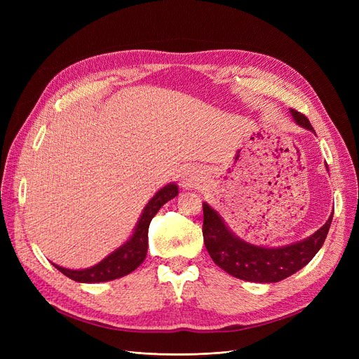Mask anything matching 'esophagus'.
Returning <instances> with one entry per match:
<instances>
[{"label": "esophagus", "mask_w": 359, "mask_h": 359, "mask_svg": "<svg viewBox=\"0 0 359 359\" xmlns=\"http://www.w3.org/2000/svg\"><path fill=\"white\" fill-rule=\"evenodd\" d=\"M196 184H198V180H196V177H193L191 173H187V175L182 178V187L193 189Z\"/></svg>", "instance_id": "34e87169"}]
</instances>
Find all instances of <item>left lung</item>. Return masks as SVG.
<instances>
[{
  "mask_svg": "<svg viewBox=\"0 0 359 359\" xmlns=\"http://www.w3.org/2000/svg\"><path fill=\"white\" fill-rule=\"evenodd\" d=\"M290 112L299 126L313 130L306 115L295 109H290ZM202 206L203 243L214 264L227 274L255 283H277L306 266L323 245L332 222L331 215L318 232L297 244L281 248H265L236 238L227 229L219 214L206 203Z\"/></svg>",
  "mask_w": 359,
  "mask_h": 359,
  "instance_id": "obj_1",
  "label": "left lung"
}]
</instances>
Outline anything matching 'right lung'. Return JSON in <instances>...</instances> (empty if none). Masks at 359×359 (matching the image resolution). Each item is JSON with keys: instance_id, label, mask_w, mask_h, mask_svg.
I'll return each mask as SVG.
<instances>
[{"instance_id": "right-lung-1", "label": "right lung", "mask_w": 359, "mask_h": 359, "mask_svg": "<svg viewBox=\"0 0 359 359\" xmlns=\"http://www.w3.org/2000/svg\"><path fill=\"white\" fill-rule=\"evenodd\" d=\"M177 194L178 187L175 184H169V186L163 187L160 191H157L156 196L151 199L144 208V212L140 215L135 233L130 238V241H127L121 248H118L116 252L103 259L100 264L82 271L67 269L55 264H53V266L61 271L64 276H67L74 281H81V283H100V281H111L130 274L144 262V259L147 256L148 227L151 220H153V217L157 214L161 206L168 201L175 198Z\"/></svg>"}]
</instances>
